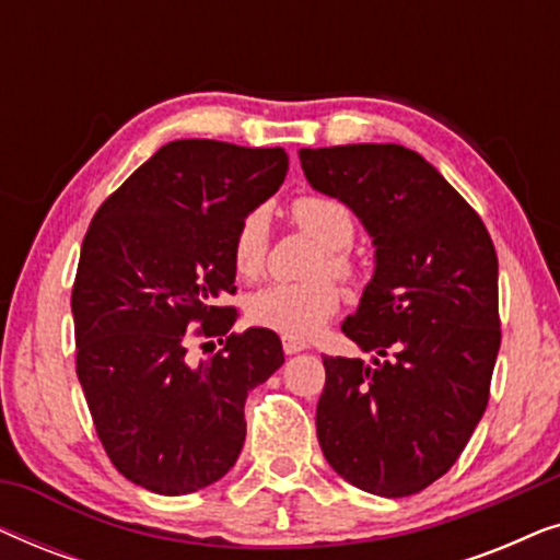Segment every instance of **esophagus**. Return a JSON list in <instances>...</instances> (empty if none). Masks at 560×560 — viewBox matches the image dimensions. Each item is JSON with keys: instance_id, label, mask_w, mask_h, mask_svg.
Listing matches in <instances>:
<instances>
[{"instance_id": "obj_1", "label": "esophagus", "mask_w": 560, "mask_h": 560, "mask_svg": "<svg viewBox=\"0 0 560 560\" xmlns=\"http://www.w3.org/2000/svg\"><path fill=\"white\" fill-rule=\"evenodd\" d=\"M282 349H285V354H298V351H305L311 347L301 339H293V336H282Z\"/></svg>"}]
</instances>
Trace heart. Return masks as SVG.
Wrapping results in <instances>:
<instances>
[{
    "label": "heart",
    "instance_id": "b5f03b06",
    "mask_svg": "<svg viewBox=\"0 0 560 560\" xmlns=\"http://www.w3.org/2000/svg\"><path fill=\"white\" fill-rule=\"evenodd\" d=\"M293 224L324 249L316 272H331L336 278H351L354 265L343 249L354 242V217L339 198L305 194L290 203ZM270 244V221L262 209L249 211L236 226L232 242L234 270L244 278H255L262 270ZM339 308V290L328 278L308 282H270L249 295L247 316L252 324L270 331L308 339Z\"/></svg>",
    "mask_w": 560,
    "mask_h": 560
}]
</instances>
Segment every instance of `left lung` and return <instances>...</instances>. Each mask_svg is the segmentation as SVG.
<instances>
[{"mask_svg": "<svg viewBox=\"0 0 560 560\" xmlns=\"http://www.w3.org/2000/svg\"><path fill=\"white\" fill-rule=\"evenodd\" d=\"M298 155L311 186L347 203L374 244V275L341 331L377 357H324L320 451L364 492L416 494L456 464L487 410L502 339L492 236L402 144Z\"/></svg>", "mask_w": 560, "mask_h": 560, "instance_id": "obj_1", "label": "left lung"}]
</instances>
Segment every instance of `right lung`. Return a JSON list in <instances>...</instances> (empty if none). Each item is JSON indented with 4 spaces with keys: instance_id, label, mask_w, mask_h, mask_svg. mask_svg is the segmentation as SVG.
<instances>
[{
    "instance_id": "obj_1",
    "label": "right lung",
    "mask_w": 560,
    "mask_h": 560,
    "mask_svg": "<svg viewBox=\"0 0 560 560\" xmlns=\"http://www.w3.org/2000/svg\"><path fill=\"white\" fill-rule=\"evenodd\" d=\"M288 173L282 148L175 140L102 203L83 236L71 311L75 374L98 441L158 494L213 485L240 458L252 387L280 370L270 328L234 334L232 242ZM194 335L222 349L196 363Z\"/></svg>"
}]
</instances>
